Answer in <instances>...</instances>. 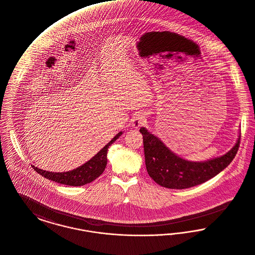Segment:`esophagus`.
<instances>
[{"instance_id": "34e87169", "label": "esophagus", "mask_w": 255, "mask_h": 255, "mask_svg": "<svg viewBox=\"0 0 255 255\" xmlns=\"http://www.w3.org/2000/svg\"><path fill=\"white\" fill-rule=\"evenodd\" d=\"M145 117L143 116V114H138V115H136L134 117V119L132 120V126H133V128H135V129H137V128H139L141 125H143L144 124V122H145Z\"/></svg>"}]
</instances>
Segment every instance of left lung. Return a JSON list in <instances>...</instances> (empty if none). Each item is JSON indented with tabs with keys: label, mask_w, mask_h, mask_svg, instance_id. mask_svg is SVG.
<instances>
[{
	"label": "left lung",
	"mask_w": 255,
	"mask_h": 255,
	"mask_svg": "<svg viewBox=\"0 0 255 255\" xmlns=\"http://www.w3.org/2000/svg\"><path fill=\"white\" fill-rule=\"evenodd\" d=\"M139 132L143 136L145 165L150 177L167 189L182 190L202 184L213 178L229 165L239 149V137L235 145L225 155L203 162L185 160L173 153L146 128Z\"/></svg>",
	"instance_id": "left-lung-1"
}]
</instances>
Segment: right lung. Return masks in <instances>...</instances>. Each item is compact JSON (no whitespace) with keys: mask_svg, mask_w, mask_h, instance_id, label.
<instances>
[{"mask_svg":"<svg viewBox=\"0 0 255 255\" xmlns=\"http://www.w3.org/2000/svg\"><path fill=\"white\" fill-rule=\"evenodd\" d=\"M122 134L123 132H120L117 135H115V137L109 143H107L96 155H94L90 161H88L87 163L77 167L75 169L64 172H52L40 169L34 165L31 166L36 172L45 177L46 179L55 181L57 183L63 184L66 186L77 187L89 184L103 173L107 165L108 149Z\"/></svg>","mask_w":255,"mask_h":255,"instance_id":"1","label":"right lung"}]
</instances>
